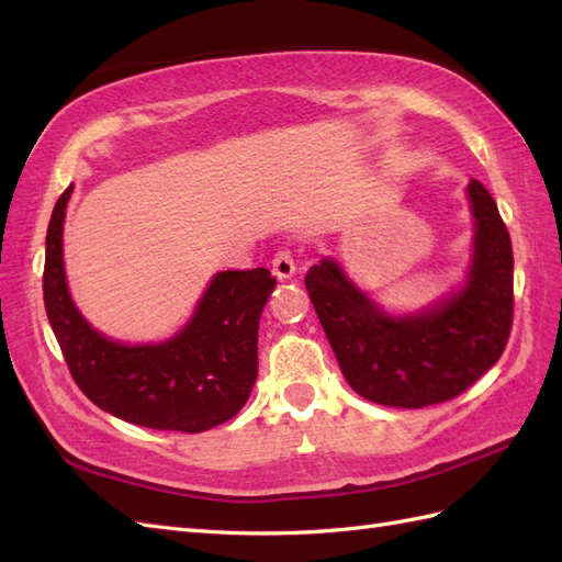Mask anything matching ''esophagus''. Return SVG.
<instances>
[{
	"label": "esophagus",
	"instance_id": "obj_1",
	"mask_svg": "<svg viewBox=\"0 0 562 562\" xmlns=\"http://www.w3.org/2000/svg\"><path fill=\"white\" fill-rule=\"evenodd\" d=\"M294 272H296V262H294L290 250H280V254H274V258H272V274H274V278L284 282V280H292Z\"/></svg>",
	"mask_w": 562,
	"mask_h": 562
}]
</instances>
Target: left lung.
Returning <instances> with one entry per match:
<instances>
[{"mask_svg": "<svg viewBox=\"0 0 562 562\" xmlns=\"http://www.w3.org/2000/svg\"><path fill=\"white\" fill-rule=\"evenodd\" d=\"M471 260L451 292L411 312H386L336 258L306 272V290L340 372L362 398L391 408L445 403L503 355L512 328V241L483 183L465 188Z\"/></svg>", "mask_w": 562, "mask_h": 562, "instance_id": "8db88e82", "label": "left lung"}]
</instances>
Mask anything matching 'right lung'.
Listing matches in <instances>:
<instances>
[{
	"label": "right lung",
	"instance_id": "1",
	"mask_svg": "<svg viewBox=\"0 0 562 562\" xmlns=\"http://www.w3.org/2000/svg\"><path fill=\"white\" fill-rule=\"evenodd\" d=\"M69 186L45 236L43 300L71 376L91 403L125 423L205 432L244 408L258 376V321L274 288L270 270H222L188 324L159 342H121L93 328L69 294L65 214Z\"/></svg>",
	"mask_w": 562,
	"mask_h": 562
}]
</instances>
